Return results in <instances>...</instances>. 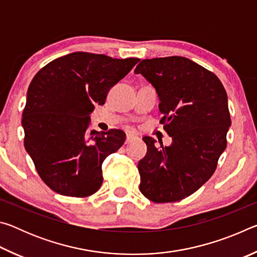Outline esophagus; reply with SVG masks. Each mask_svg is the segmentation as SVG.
Listing matches in <instances>:
<instances>
[{"label": "esophagus", "mask_w": 257, "mask_h": 257, "mask_svg": "<svg viewBox=\"0 0 257 257\" xmlns=\"http://www.w3.org/2000/svg\"><path fill=\"white\" fill-rule=\"evenodd\" d=\"M135 139H136V136H134V135H130L128 134L127 137H125V144H129V143L134 142Z\"/></svg>", "instance_id": "34e87169"}]
</instances>
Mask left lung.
<instances>
[{
    "label": "left lung",
    "instance_id": "left-lung-1",
    "mask_svg": "<svg viewBox=\"0 0 257 257\" xmlns=\"http://www.w3.org/2000/svg\"><path fill=\"white\" fill-rule=\"evenodd\" d=\"M135 73L154 86L160 123L172 137L170 146L143 138L147 153L138 162L139 190L154 203L181 201L210 179L227 147V93L214 73L184 56L145 59Z\"/></svg>",
    "mask_w": 257,
    "mask_h": 257
}]
</instances>
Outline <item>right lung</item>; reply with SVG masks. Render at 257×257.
Masks as SVG:
<instances>
[{"label":"right lung","instance_id":"right-lung-1","mask_svg":"<svg viewBox=\"0 0 257 257\" xmlns=\"http://www.w3.org/2000/svg\"><path fill=\"white\" fill-rule=\"evenodd\" d=\"M139 61L73 52L47 63L33 78L23 112L25 149L52 190L87 197L102 186L103 161L123 145L122 130L88 133L95 104Z\"/></svg>","mask_w":257,"mask_h":257}]
</instances>
